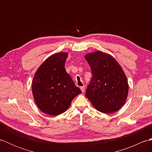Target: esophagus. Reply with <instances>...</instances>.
<instances>
[{
    "label": "esophagus",
    "instance_id": "34e87169",
    "mask_svg": "<svg viewBox=\"0 0 152 152\" xmlns=\"http://www.w3.org/2000/svg\"><path fill=\"white\" fill-rule=\"evenodd\" d=\"M80 89H81V91H82V93H84V91H85V88H84V87H83V86L81 87V88H80Z\"/></svg>",
    "mask_w": 152,
    "mask_h": 152
}]
</instances>
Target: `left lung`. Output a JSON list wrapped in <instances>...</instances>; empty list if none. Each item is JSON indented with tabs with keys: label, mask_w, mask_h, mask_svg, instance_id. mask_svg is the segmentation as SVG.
Listing matches in <instances>:
<instances>
[{
	"label": "left lung",
	"mask_w": 152,
	"mask_h": 152,
	"mask_svg": "<svg viewBox=\"0 0 152 152\" xmlns=\"http://www.w3.org/2000/svg\"><path fill=\"white\" fill-rule=\"evenodd\" d=\"M85 58L93 76L86 89V97L102 113L118 111L125 104L129 92L124 71L114 57L102 51L88 53Z\"/></svg>",
	"instance_id": "obj_1"
}]
</instances>
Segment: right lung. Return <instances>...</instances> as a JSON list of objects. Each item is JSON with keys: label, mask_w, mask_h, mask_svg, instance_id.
Returning <instances> with one entry per match:
<instances>
[{"label": "right lung", "mask_w": 152, "mask_h": 152, "mask_svg": "<svg viewBox=\"0 0 152 152\" xmlns=\"http://www.w3.org/2000/svg\"><path fill=\"white\" fill-rule=\"evenodd\" d=\"M67 53H56L45 60L32 82L34 101L42 112L50 115L63 114L74 97L82 93L68 74L64 64Z\"/></svg>", "instance_id": "right-lung-1"}]
</instances>
